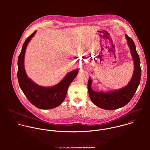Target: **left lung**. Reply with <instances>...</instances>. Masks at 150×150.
Instances as JSON below:
<instances>
[{
    "mask_svg": "<svg viewBox=\"0 0 150 150\" xmlns=\"http://www.w3.org/2000/svg\"><path fill=\"white\" fill-rule=\"evenodd\" d=\"M125 38L134 64L133 75L127 85L118 89L96 92L92 89V80L91 77L88 79V90L89 98L95 105L103 109L113 110L125 106L132 99L140 82V61L136 45L127 35H125Z\"/></svg>",
    "mask_w": 150,
    "mask_h": 150,
    "instance_id": "8db88e82",
    "label": "left lung"
}]
</instances>
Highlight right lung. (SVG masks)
I'll return each mask as SVG.
<instances>
[{
    "instance_id": "obj_1",
    "label": "right lung",
    "mask_w": 150,
    "mask_h": 150,
    "mask_svg": "<svg viewBox=\"0 0 150 150\" xmlns=\"http://www.w3.org/2000/svg\"><path fill=\"white\" fill-rule=\"evenodd\" d=\"M36 32L29 36L22 45L18 59L17 77L23 93L33 105L43 110L51 109L59 106L64 101L67 89L77 75L79 69L67 73L58 84L50 86H39L29 78L24 66L25 54L28 44Z\"/></svg>"
}]
</instances>
